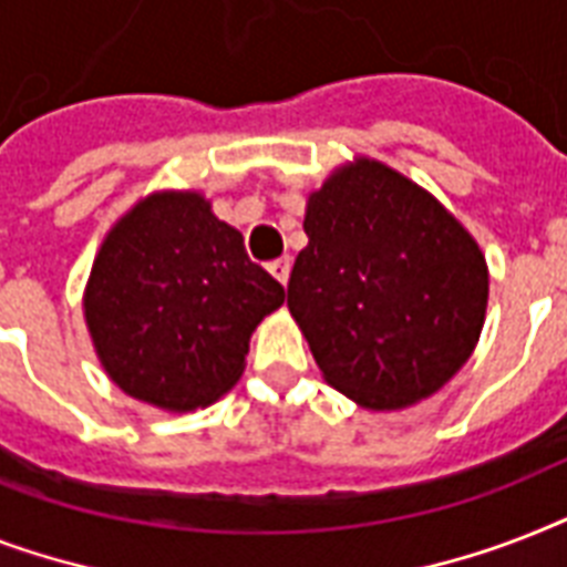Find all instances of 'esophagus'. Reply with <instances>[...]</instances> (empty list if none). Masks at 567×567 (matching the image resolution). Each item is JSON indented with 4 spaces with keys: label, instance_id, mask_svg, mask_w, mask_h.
Here are the masks:
<instances>
[{
    "label": "esophagus",
    "instance_id": "1",
    "mask_svg": "<svg viewBox=\"0 0 567 567\" xmlns=\"http://www.w3.org/2000/svg\"><path fill=\"white\" fill-rule=\"evenodd\" d=\"M270 274H274L282 285H288V276H291V258H279V261H274V265H270Z\"/></svg>",
    "mask_w": 567,
    "mask_h": 567
}]
</instances>
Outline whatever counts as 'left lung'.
<instances>
[{"instance_id":"obj_1","label":"left lung","mask_w":567,"mask_h":567,"mask_svg":"<svg viewBox=\"0 0 567 567\" xmlns=\"http://www.w3.org/2000/svg\"><path fill=\"white\" fill-rule=\"evenodd\" d=\"M288 309L327 382L373 412L435 394L471 359L488 267L423 188L359 158L309 196Z\"/></svg>"}]
</instances>
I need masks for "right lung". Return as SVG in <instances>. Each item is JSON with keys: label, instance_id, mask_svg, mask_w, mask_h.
I'll use <instances>...</instances> for the list:
<instances>
[{"label": "right lung", "instance_id": "1", "mask_svg": "<svg viewBox=\"0 0 567 567\" xmlns=\"http://www.w3.org/2000/svg\"><path fill=\"white\" fill-rule=\"evenodd\" d=\"M282 302V285L249 261L244 235L203 194L164 190L105 235L84 320L128 396L194 412L238 382L252 329Z\"/></svg>", "mask_w": 567, "mask_h": 567}]
</instances>
